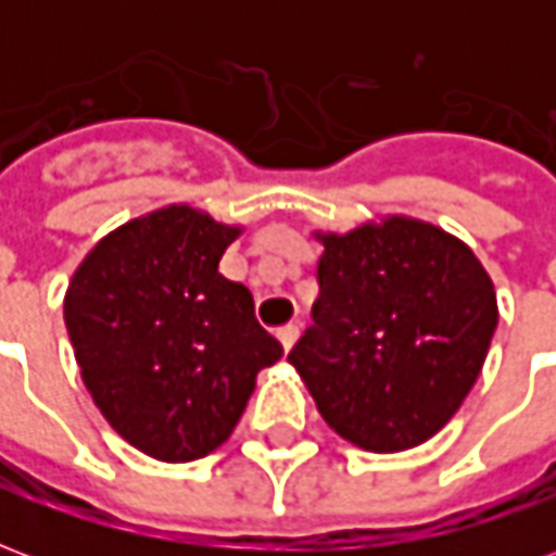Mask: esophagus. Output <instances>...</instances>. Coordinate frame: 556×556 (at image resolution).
<instances>
[{"label": "esophagus", "instance_id": "1", "mask_svg": "<svg viewBox=\"0 0 556 556\" xmlns=\"http://www.w3.org/2000/svg\"><path fill=\"white\" fill-rule=\"evenodd\" d=\"M298 337H301V327L298 325H286L277 330V339L282 342V349L286 351H291V345L298 342Z\"/></svg>", "mask_w": 556, "mask_h": 556}]
</instances>
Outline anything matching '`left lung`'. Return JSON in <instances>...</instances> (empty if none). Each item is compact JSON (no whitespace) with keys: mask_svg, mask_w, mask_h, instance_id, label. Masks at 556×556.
Returning a JSON list of instances; mask_svg holds the SVG:
<instances>
[{"mask_svg":"<svg viewBox=\"0 0 556 556\" xmlns=\"http://www.w3.org/2000/svg\"><path fill=\"white\" fill-rule=\"evenodd\" d=\"M321 243L313 325L289 363L345 441L369 453L429 441L489 354V274L465 243L419 219L390 217Z\"/></svg>","mask_w":556,"mask_h":556,"instance_id":"left-lung-1","label":"left lung"}]
</instances>
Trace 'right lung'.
Wrapping results in <instances>:
<instances>
[{"mask_svg": "<svg viewBox=\"0 0 556 556\" xmlns=\"http://www.w3.org/2000/svg\"><path fill=\"white\" fill-rule=\"evenodd\" d=\"M235 238L202 211L169 205L106 235L67 286V337L94 405L160 462L214 453L255 375L282 357L250 289L219 274Z\"/></svg>", "mask_w": 556, "mask_h": 556, "instance_id": "add662e5", "label": "right lung"}]
</instances>
